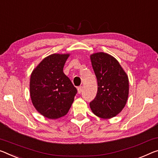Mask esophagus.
Segmentation results:
<instances>
[{"instance_id":"esophagus-1","label":"esophagus","mask_w":158,"mask_h":158,"mask_svg":"<svg viewBox=\"0 0 158 158\" xmlns=\"http://www.w3.org/2000/svg\"><path fill=\"white\" fill-rule=\"evenodd\" d=\"M77 92H78L79 94H80L82 92V87L81 86H79L77 88Z\"/></svg>"}]
</instances>
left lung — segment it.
<instances>
[{"instance_id": "obj_1", "label": "left lung", "mask_w": 158, "mask_h": 158, "mask_svg": "<svg viewBox=\"0 0 158 158\" xmlns=\"http://www.w3.org/2000/svg\"><path fill=\"white\" fill-rule=\"evenodd\" d=\"M98 81L97 95L90 107L100 118L110 119L121 112L128 100L129 78L119 62L103 52L90 56Z\"/></svg>"}]
</instances>
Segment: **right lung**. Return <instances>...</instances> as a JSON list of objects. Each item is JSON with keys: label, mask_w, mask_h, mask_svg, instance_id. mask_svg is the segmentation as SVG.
Returning <instances> with one entry per match:
<instances>
[{"label": "right lung", "mask_w": 158, "mask_h": 158, "mask_svg": "<svg viewBox=\"0 0 158 158\" xmlns=\"http://www.w3.org/2000/svg\"><path fill=\"white\" fill-rule=\"evenodd\" d=\"M69 53L51 54L34 69L29 82L32 104L40 114L50 119L67 114L77 89L63 72Z\"/></svg>", "instance_id": "add662e5"}]
</instances>
